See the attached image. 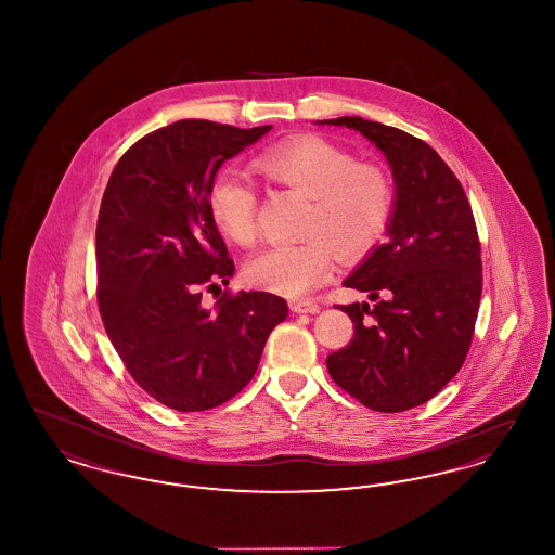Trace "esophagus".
Masks as SVG:
<instances>
[{"label":"esophagus","instance_id":"obj_1","mask_svg":"<svg viewBox=\"0 0 555 555\" xmlns=\"http://www.w3.org/2000/svg\"><path fill=\"white\" fill-rule=\"evenodd\" d=\"M291 310L295 314H317L320 306H318L317 301H312V299H293L291 301Z\"/></svg>","mask_w":555,"mask_h":555}]
</instances>
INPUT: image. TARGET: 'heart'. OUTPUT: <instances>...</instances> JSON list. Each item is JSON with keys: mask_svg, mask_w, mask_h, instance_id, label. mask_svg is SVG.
I'll return each mask as SVG.
<instances>
[{"mask_svg": "<svg viewBox=\"0 0 555 555\" xmlns=\"http://www.w3.org/2000/svg\"><path fill=\"white\" fill-rule=\"evenodd\" d=\"M272 185L310 199L299 235L249 260L251 285L281 295H304L322 285L333 258L356 262L385 238L396 214V183L378 164H362L322 137H299L268 150L256 162ZM210 214L224 237L251 245L258 237V191L245 177L224 172L211 183Z\"/></svg>", "mask_w": 555, "mask_h": 555, "instance_id": "b5f03b06", "label": "heart"}]
</instances>
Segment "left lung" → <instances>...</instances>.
I'll list each match as a JSON object with an SVG mask.
<instances>
[{"mask_svg":"<svg viewBox=\"0 0 555 555\" xmlns=\"http://www.w3.org/2000/svg\"><path fill=\"white\" fill-rule=\"evenodd\" d=\"M370 139L393 168L389 241L347 281L369 304L339 306L353 337L328 353L331 378L376 412H403L437 396L462 369L482 293L480 241L464 186L423 139L364 120H326Z\"/></svg>","mask_w":555,"mask_h":555,"instance_id":"1","label":"left lung"}]
</instances>
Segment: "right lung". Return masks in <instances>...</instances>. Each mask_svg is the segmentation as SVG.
I'll use <instances>...</instances> for the list:
<instances>
[{
  "mask_svg": "<svg viewBox=\"0 0 555 555\" xmlns=\"http://www.w3.org/2000/svg\"><path fill=\"white\" fill-rule=\"evenodd\" d=\"M270 125L237 129L179 120L141 137L107 181L95 231L98 304L107 337L134 383L177 412H204L254 378L270 331L289 308L266 291L224 289L235 262L210 214L224 159Z\"/></svg>",
  "mask_w": 555,
  "mask_h": 555,
  "instance_id": "right-lung-1",
  "label": "right lung"
}]
</instances>
